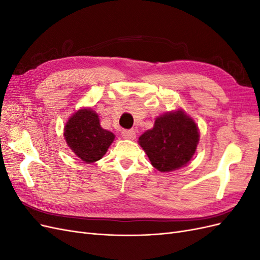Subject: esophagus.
<instances>
[{"mask_svg": "<svg viewBox=\"0 0 260 260\" xmlns=\"http://www.w3.org/2000/svg\"><path fill=\"white\" fill-rule=\"evenodd\" d=\"M121 136L123 139H128V140H135L136 139V131L135 130H122Z\"/></svg>", "mask_w": 260, "mask_h": 260, "instance_id": "34e87169", "label": "esophagus"}]
</instances>
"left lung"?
<instances>
[{
  "instance_id": "left-lung-1",
  "label": "left lung",
  "mask_w": 260,
  "mask_h": 260,
  "mask_svg": "<svg viewBox=\"0 0 260 260\" xmlns=\"http://www.w3.org/2000/svg\"><path fill=\"white\" fill-rule=\"evenodd\" d=\"M199 129L183 112L169 113L155 120L154 128L140 137L153 166L159 171H171L184 166L195 153Z\"/></svg>"
}]
</instances>
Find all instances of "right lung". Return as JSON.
Wrapping results in <instances>:
<instances>
[{
    "mask_svg": "<svg viewBox=\"0 0 260 260\" xmlns=\"http://www.w3.org/2000/svg\"><path fill=\"white\" fill-rule=\"evenodd\" d=\"M115 136L101 127L99 116L91 109H80L68 120L65 139L73 152L85 162H94L105 155Z\"/></svg>",
    "mask_w": 260,
    "mask_h": 260,
    "instance_id": "obj_1",
    "label": "right lung"
}]
</instances>
